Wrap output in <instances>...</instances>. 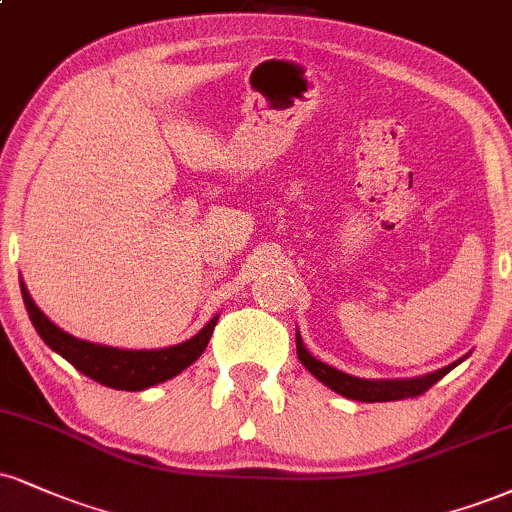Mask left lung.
<instances>
[{
    "instance_id": "8db88e82",
    "label": "left lung",
    "mask_w": 512,
    "mask_h": 512,
    "mask_svg": "<svg viewBox=\"0 0 512 512\" xmlns=\"http://www.w3.org/2000/svg\"><path fill=\"white\" fill-rule=\"evenodd\" d=\"M295 348H298V360L303 362L307 372L312 377L322 381L324 386H329L331 391L341 393L350 400H362V403H384V400H400V398H412L420 396L427 389H432L436 381L446 377L453 367H458L460 362L465 360L467 355L460 357V360L451 362L448 367L436 369V372L424 374V377H415V379H360L353 377V374L341 372V369L326 365V362L317 360L310 350L305 348L303 338H300L298 331H295Z\"/></svg>"
}]
</instances>
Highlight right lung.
I'll use <instances>...</instances> for the list:
<instances>
[{
  "instance_id": "obj_1",
  "label": "right lung",
  "mask_w": 512,
  "mask_h": 512,
  "mask_svg": "<svg viewBox=\"0 0 512 512\" xmlns=\"http://www.w3.org/2000/svg\"><path fill=\"white\" fill-rule=\"evenodd\" d=\"M21 295L35 331H38L42 341H45L54 353L64 357V360H69L78 372L85 374V377L100 381V384L109 386V389L119 391H145L150 389V386L162 384V381L181 374L183 369L193 365L197 357L205 353L209 338H212V331L219 319V315L212 317L193 338L176 343V346L157 350H126L83 341V338H76L71 336L69 331L59 329V326L35 305V300L30 298L23 279Z\"/></svg>"
}]
</instances>
